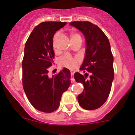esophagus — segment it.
I'll use <instances>...</instances> for the list:
<instances>
[{
  "label": "esophagus",
  "mask_w": 135,
  "mask_h": 135,
  "mask_svg": "<svg viewBox=\"0 0 135 135\" xmlns=\"http://www.w3.org/2000/svg\"><path fill=\"white\" fill-rule=\"evenodd\" d=\"M73 75H74V73L71 72V82H74L75 81V79H74V76H73Z\"/></svg>",
  "instance_id": "34e87169"
}]
</instances>
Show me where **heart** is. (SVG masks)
Here are the masks:
<instances>
[{"instance_id": "heart-1", "label": "heart", "mask_w": 135, "mask_h": 135, "mask_svg": "<svg viewBox=\"0 0 135 135\" xmlns=\"http://www.w3.org/2000/svg\"><path fill=\"white\" fill-rule=\"evenodd\" d=\"M60 35V32H57L54 36V41ZM80 37V36L77 33H72L71 35V38ZM80 63V59L78 57H73L71 55L66 54L59 59V64L60 66L67 68L70 70H75Z\"/></svg>"}]
</instances>
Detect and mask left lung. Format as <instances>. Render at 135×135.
<instances>
[{"label":"left lung","instance_id":"8db88e82","mask_svg":"<svg viewBox=\"0 0 135 135\" xmlns=\"http://www.w3.org/2000/svg\"><path fill=\"white\" fill-rule=\"evenodd\" d=\"M70 25L80 30L85 37L86 55L80 70L90 73L84 76L76 72L74 78L81 83L84 90L78 96L79 104L86 110L99 108L110 94L114 71L110 45L106 35L97 25L89 21H73Z\"/></svg>","mask_w":135,"mask_h":135}]
</instances>
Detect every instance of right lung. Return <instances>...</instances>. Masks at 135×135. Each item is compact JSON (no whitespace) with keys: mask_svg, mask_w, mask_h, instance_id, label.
I'll return each mask as SVG.
<instances>
[{"mask_svg":"<svg viewBox=\"0 0 135 135\" xmlns=\"http://www.w3.org/2000/svg\"><path fill=\"white\" fill-rule=\"evenodd\" d=\"M66 22L45 21L34 28L27 39L22 61L23 89L37 110L51 113L58 109L62 94L70 85V71L64 68L51 78L48 76L55 54L53 37Z\"/></svg>","mask_w":135,"mask_h":135,"instance_id":"obj_1","label":"right lung"}]
</instances>
